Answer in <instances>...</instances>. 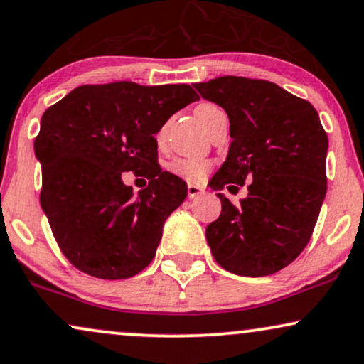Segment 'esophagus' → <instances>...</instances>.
I'll return each instance as SVG.
<instances>
[{"label":"esophagus","instance_id":"34e87169","mask_svg":"<svg viewBox=\"0 0 364 364\" xmlns=\"http://www.w3.org/2000/svg\"><path fill=\"white\" fill-rule=\"evenodd\" d=\"M200 195H203V188L198 185H188V198H198Z\"/></svg>","mask_w":364,"mask_h":364}]
</instances>
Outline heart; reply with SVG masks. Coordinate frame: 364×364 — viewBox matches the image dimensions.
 <instances>
[{
  "label": "heart",
  "mask_w": 364,
  "mask_h": 364,
  "mask_svg": "<svg viewBox=\"0 0 364 364\" xmlns=\"http://www.w3.org/2000/svg\"><path fill=\"white\" fill-rule=\"evenodd\" d=\"M215 109H220V108L213 103H201L195 109V113L198 116V119H201L203 114L210 113V111H215ZM164 132H166V126H163V128L158 132V134H156L158 141H161L163 139ZM168 169H169V173L174 174V176L185 179V181H188V183H200L206 178V174L210 173L211 163L206 161V159H203V158L185 156V158L173 159V161L168 164Z\"/></svg>",
  "instance_id": "obj_1"
}]
</instances>
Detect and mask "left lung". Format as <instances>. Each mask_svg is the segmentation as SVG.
Masks as SVG:
<instances>
[{"instance_id": "8db88e82", "label": "left lung", "mask_w": 364, "mask_h": 364, "mask_svg": "<svg viewBox=\"0 0 364 364\" xmlns=\"http://www.w3.org/2000/svg\"><path fill=\"white\" fill-rule=\"evenodd\" d=\"M195 88L230 118V151L210 185L250 181L240 205L218 193L221 215L206 228L213 258L240 276L278 273L306 248L326 195L328 136L318 111L266 80L221 76Z\"/></svg>"}]
</instances>
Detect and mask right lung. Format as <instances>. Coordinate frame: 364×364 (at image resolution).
I'll return each instance as SVG.
<instances>
[{"label": "right lung", "instance_id": "1", "mask_svg": "<svg viewBox=\"0 0 364 364\" xmlns=\"http://www.w3.org/2000/svg\"><path fill=\"white\" fill-rule=\"evenodd\" d=\"M200 100L188 85L133 81L83 85L45 111L35 139L40 201L65 258L101 279H124L151 263L163 223L188 195L163 171L156 134L169 116ZM124 171L146 176L132 195Z\"/></svg>", "mask_w": 364, "mask_h": 364}]
</instances>
